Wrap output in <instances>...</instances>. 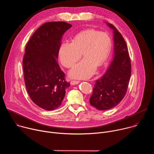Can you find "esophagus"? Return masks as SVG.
Returning <instances> with one entry per match:
<instances>
[{"mask_svg": "<svg viewBox=\"0 0 154 154\" xmlns=\"http://www.w3.org/2000/svg\"><path fill=\"white\" fill-rule=\"evenodd\" d=\"M78 83H79V81H75V80H74V81H71V85H77V84H78Z\"/></svg>", "mask_w": 154, "mask_h": 154, "instance_id": "esophagus-1", "label": "esophagus"}]
</instances>
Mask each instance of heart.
<instances>
[{"instance_id":"b5f03b06","label":"heart","mask_w":154,"mask_h":154,"mask_svg":"<svg viewBox=\"0 0 154 154\" xmlns=\"http://www.w3.org/2000/svg\"><path fill=\"white\" fill-rule=\"evenodd\" d=\"M111 48L112 39L107 33L89 29L77 33L72 42H63L58 56L62 64L69 68L82 54L84 58L73 66L69 71V76L75 79H87L94 74L97 67L105 63Z\"/></svg>"}]
</instances>
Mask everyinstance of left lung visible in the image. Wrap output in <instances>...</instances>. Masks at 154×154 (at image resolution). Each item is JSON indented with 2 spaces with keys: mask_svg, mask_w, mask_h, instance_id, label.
Wrapping results in <instances>:
<instances>
[{
  "mask_svg": "<svg viewBox=\"0 0 154 154\" xmlns=\"http://www.w3.org/2000/svg\"><path fill=\"white\" fill-rule=\"evenodd\" d=\"M113 32V58L105 74L96 80L90 104L99 110L111 109L123 99L131 76V63L126 42L113 25L105 23Z\"/></svg>",
  "mask_w": 154,
  "mask_h": 154,
  "instance_id": "left-lung-1",
  "label": "left lung"
}]
</instances>
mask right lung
I'll use <instances>...</instances> for the list:
<instances>
[{
    "instance_id": "obj_1",
    "label": "right lung",
    "mask_w": 154,
    "mask_h": 154,
    "mask_svg": "<svg viewBox=\"0 0 154 154\" xmlns=\"http://www.w3.org/2000/svg\"><path fill=\"white\" fill-rule=\"evenodd\" d=\"M72 27L65 22H49L32 36L23 58L24 82L32 101L46 110L61 105L70 83L58 63V51L63 35Z\"/></svg>"
}]
</instances>
